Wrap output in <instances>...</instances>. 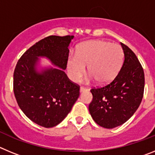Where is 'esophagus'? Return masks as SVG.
<instances>
[{"label": "esophagus", "mask_w": 155, "mask_h": 155, "mask_svg": "<svg viewBox=\"0 0 155 155\" xmlns=\"http://www.w3.org/2000/svg\"><path fill=\"white\" fill-rule=\"evenodd\" d=\"M87 91V89L86 88V87H82V86L80 87V92H84V91Z\"/></svg>", "instance_id": "1"}]
</instances>
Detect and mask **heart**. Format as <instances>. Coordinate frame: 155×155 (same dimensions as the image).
<instances>
[{"label":"heart","instance_id":"1","mask_svg":"<svg viewBox=\"0 0 155 155\" xmlns=\"http://www.w3.org/2000/svg\"><path fill=\"white\" fill-rule=\"evenodd\" d=\"M124 53L121 46L102 40H91L79 45L76 55L68 60L70 78L78 81L85 73L86 66L90 74L100 84L111 81L117 75L124 62Z\"/></svg>","mask_w":155,"mask_h":155}]
</instances>
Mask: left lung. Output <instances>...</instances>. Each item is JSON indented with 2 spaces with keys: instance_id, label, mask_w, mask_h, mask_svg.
Masks as SVG:
<instances>
[{
  "instance_id": "1",
  "label": "left lung",
  "mask_w": 155,
  "mask_h": 155,
  "mask_svg": "<svg viewBox=\"0 0 155 155\" xmlns=\"http://www.w3.org/2000/svg\"><path fill=\"white\" fill-rule=\"evenodd\" d=\"M124 61L118 74L109 84L92 88L89 112L100 127L113 129L124 124L134 114L141 102L144 73L135 53L120 43Z\"/></svg>"
}]
</instances>
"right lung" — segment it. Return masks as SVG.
<instances>
[{"label": "right lung", "mask_w": 155, "mask_h": 155, "mask_svg": "<svg viewBox=\"0 0 155 155\" xmlns=\"http://www.w3.org/2000/svg\"><path fill=\"white\" fill-rule=\"evenodd\" d=\"M74 35H50L26 50L14 71V93L18 105L35 124L50 128L71 112L80 94V86L64 72ZM39 57H46L57 68L39 71Z\"/></svg>", "instance_id": "add662e5"}]
</instances>
